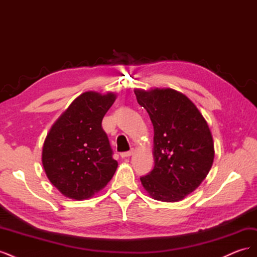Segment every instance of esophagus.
<instances>
[{
    "label": "esophagus",
    "instance_id": "1",
    "mask_svg": "<svg viewBox=\"0 0 257 257\" xmlns=\"http://www.w3.org/2000/svg\"><path fill=\"white\" fill-rule=\"evenodd\" d=\"M133 150H130V151H126V152H122L120 155H121V158H128V157H131L132 154H133Z\"/></svg>",
    "mask_w": 257,
    "mask_h": 257
}]
</instances>
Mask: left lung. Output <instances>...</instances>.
Listing matches in <instances>:
<instances>
[{
  "label": "left lung",
  "mask_w": 257,
  "mask_h": 257,
  "mask_svg": "<svg viewBox=\"0 0 257 257\" xmlns=\"http://www.w3.org/2000/svg\"><path fill=\"white\" fill-rule=\"evenodd\" d=\"M154 128V168L141 178L144 189L166 203L182 200L205 180L214 159L211 132L192 100L174 89H135Z\"/></svg>",
  "instance_id": "1"
}]
</instances>
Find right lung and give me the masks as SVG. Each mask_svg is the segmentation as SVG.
Instances as JSON below:
<instances>
[{
	"label": "right lung",
	"instance_id": "add662e5",
	"mask_svg": "<svg viewBox=\"0 0 257 257\" xmlns=\"http://www.w3.org/2000/svg\"><path fill=\"white\" fill-rule=\"evenodd\" d=\"M116 95L88 91L73 100L53 123L45 139L42 163L49 181L64 196L82 200L103 190L114 175L102 120Z\"/></svg>",
	"mask_w": 257,
	"mask_h": 257
}]
</instances>
